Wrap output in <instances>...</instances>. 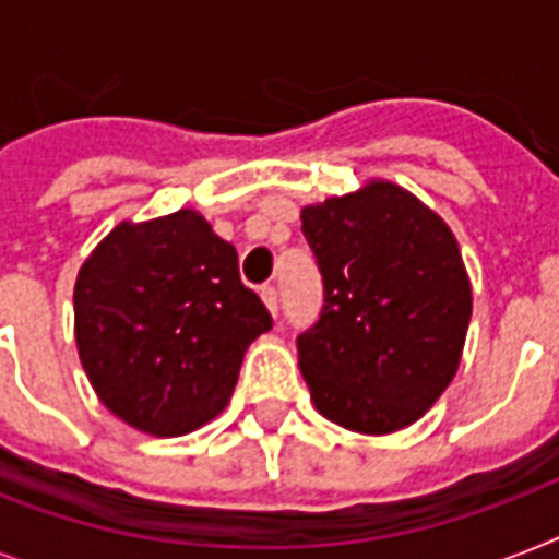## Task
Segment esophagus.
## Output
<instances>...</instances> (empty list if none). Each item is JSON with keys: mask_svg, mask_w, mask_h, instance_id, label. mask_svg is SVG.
<instances>
[{"mask_svg": "<svg viewBox=\"0 0 559 559\" xmlns=\"http://www.w3.org/2000/svg\"><path fill=\"white\" fill-rule=\"evenodd\" d=\"M261 298H263V305L270 307V313L278 316V287H275V284H263Z\"/></svg>", "mask_w": 559, "mask_h": 559, "instance_id": "34e87169", "label": "esophagus"}]
</instances>
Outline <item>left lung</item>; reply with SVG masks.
I'll use <instances>...</instances> for the list:
<instances>
[{"instance_id": "obj_1", "label": "left lung", "mask_w": 559, "mask_h": 559, "mask_svg": "<svg viewBox=\"0 0 559 559\" xmlns=\"http://www.w3.org/2000/svg\"><path fill=\"white\" fill-rule=\"evenodd\" d=\"M324 284L319 322L298 333L316 408L350 432L415 424L459 371L473 289L450 226L373 179L301 211Z\"/></svg>"}]
</instances>
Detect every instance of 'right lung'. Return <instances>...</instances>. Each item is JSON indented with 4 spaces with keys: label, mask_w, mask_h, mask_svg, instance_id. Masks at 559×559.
<instances>
[{
    "label": "right lung",
    "mask_w": 559,
    "mask_h": 559,
    "mask_svg": "<svg viewBox=\"0 0 559 559\" xmlns=\"http://www.w3.org/2000/svg\"><path fill=\"white\" fill-rule=\"evenodd\" d=\"M272 328L235 246L191 209L118 223L78 272L74 340L100 403L156 438L226 408L246 348Z\"/></svg>",
    "instance_id": "right-lung-1"
}]
</instances>
